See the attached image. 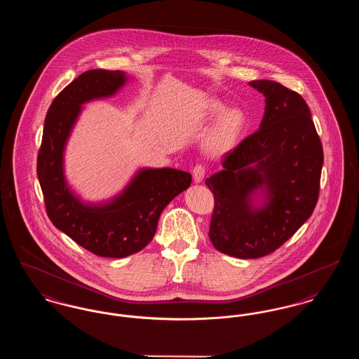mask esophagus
I'll list each match as a JSON object with an SVG mask.
<instances>
[{
	"mask_svg": "<svg viewBox=\"0 0 359 359\" xmlns=\"http://www.w3.org/2000/svg\"><path fill=\"white\" fill-rule=\"evenodd\" d=\"M205 170L203 165H195L192 170V176H194V182L195 183H201L205 177Z\"/></svg>",
	"mask_w": 359,
	"mask_h": 359,
	"instance_id": "34e87169",
	"label": "esophagus"
}]
</instances>
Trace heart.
Instances as JSON below:
<instances>
[{
    "label": "heart",
    "mask_w": 359,
    "mask_h": 359,
    "mask_svg": "<svg viewBox=\"0 0 359 359\" xmlns=\"http://www.w3.org/2000/svg\"><path fill=\"white\" fill-rule=\"evenodd\" d=\"M201 113L207 120L220 116L203 138L205 154L219 157L233 151L248 125L246 111L241 107L226 109L218 98L207 97L201 103Z\"/></svg>",
    "instance_id": "b5f03b06"
}]
</instances>
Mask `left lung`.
Segmentation results:
<instances>
[{"label": "left lung", "mask_w": 359, "mask_h": 359, "mask_svg": "<svg viewBox=\"0 0 359 359\" xmlns=\"http://www.w3.org/2000/svg\"><path fill=\"white\" fill-rule=\"evenodd\" d=\"M249 86L265 97L259 128L205 179L215 199L208 237L217 250L242 259L272 253L303 226L318 202L323 165L306 101L273 81Z\"/></svg>", "instance_id": "left-lung-1"}]
</instances>
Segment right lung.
<instances>
[{
    "instance_id": "1",
    "label": "right lung",
    "mask_w": 359,
    "mask_h": 359,
    "mask_svg": "<svg viewBox=\"0 0 359 359\" xmlns=\"http://www.w3.org/2000/svg\"><path fill=\"white\" fill-rule=\"evenodd\" d=\"M132 81L125 71L90 69L51 103L44 121L37 177L47 214L56 229L101 257L122 258L154 238L163 210L191 184V173L170 167H142L109 199L90 202L69 183L65 156L85 103L117 95Z\"/></svg>"
}]
</instances>
